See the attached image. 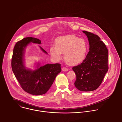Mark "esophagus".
Segmentation results:
<instances>
[{"label":"esophagus","mask_w":122,"mask_h":122,"mask_svg":"<svg viewBox=\"0 0 122 122\" xmlns=\"http://www.w3.org/2000/svg\"><path fill=\"white\" fill-rule=\"evenodd\" d=\"M62 71H68V69L66 67H62Z\"/></svg>","instance_id":"1"}]
</instances>
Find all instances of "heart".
<instances>
[{"label":"heart","instance_id":"1","mask_svg":"<svg viewBox=\"0 0 122 122\" xmlns=\"http://www.w3.org/2000/svg\"><path fill=\"white\" fill-rule=\"evenodd\" d=\"M88 51L86 41L73 35H69L57 39L56 47L50 49L51 56L59 60L64 54L65 61L68 65L75 66L81 63L85 58Z\"/></svg>","mask_w":122,"mask_h":122}]
</instances>
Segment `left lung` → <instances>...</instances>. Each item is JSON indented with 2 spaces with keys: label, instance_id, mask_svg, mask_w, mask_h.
Returning <instances> with one entry per match:
<instances>
[{
  "label": "left lung",
  "instance_id": "obj_1",
  "mask_svg": "<svg viewBox=\"0 0 122 122\" xmlns=\"http://www.w3.org/2000/svg\"><path fill=\"white\" fill-rule=\"evenodd\" d=\"M82 32L88 38L89 51L83 62L72 69L76 75V87L81 91L88 92L98 88L108 71V51L97 35Z\"/></svg>",
  "mask_w": 122,
  "mask_h": 122
}]
</instances>
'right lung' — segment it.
Returning <instances> with one entry per match:
<instances>
[{"label": "right lung", "mask_w": 122, "mask_h": 122, "mask_svg": "<svg viewBox=\"0 0 122 122\" xmlns=\"http://www.w3.org/2000/svg\"><path fill=\"white\" fill-rule=\"evenodd\" d=\"M31 42L41 44L39 39L27 37L17 42L13 51L11 68L13 72L22 89L26 92L35 96L45 94L53 83L57 75L61 71V64H46L34 71L27 69L24 63L25 49ZM46 54V51L40 47Z\"/></svg>", "instance_id": "1"}]
</instances>
